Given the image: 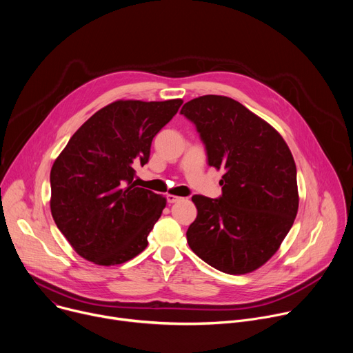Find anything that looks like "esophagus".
Returning a JSON list of instances; mask_svg holds the SVG:
<instances>
[{
    "instance_id": "34e87169",
    "label": "esophagus",
    "mask_w": 353,
    "mask_h": 353,
    "mask_svg": "<svg viewBox=\"0 0 353 353\" xmlns=\"http://www.w3.org/2000/svg\"><path fill=\"white\" fill-rule=\"evenodd\" d=\"M180 198L179 196H176V195H166V201H168V204H174V203H177Z\"/></svg>"
}]
</instances>
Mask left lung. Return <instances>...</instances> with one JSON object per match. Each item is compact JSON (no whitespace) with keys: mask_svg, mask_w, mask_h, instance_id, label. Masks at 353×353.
<instances>
[{"mask_svg":"<svg viewBox=\"0 0 353 353\" xmlns=\"http://www.w3.org/2000/svg\"><path fill=\"white\" fill-rule=\"evenodd\" d=\"M180 114L195 125L208 165L225 172L221 196L192 195L196 218L187 243L222 272L254 271L275 254L297 214L290 150L268 123L226 96L192 99Z\"/></svg>","mask_w":353,"mask_h":353,"instance_id":"left-lung-1","label":"left lung"}]
</instances>
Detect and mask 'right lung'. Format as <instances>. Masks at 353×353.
Listing matches in <instances>:
<instances>
[{
  "label": "right lung",
  "instance_id": "obj_1",
  "mask_svg": "<svg viewBox=\"0 0 353 353\" xmlns=\"http://www.w3.org/2000/svg\"><path fill=\"white\" fill-rule=\"evenodd\" d=\"M183 100H119L96 112L56 159L50 208L77 253L99 265L123 264L145 250L166 199L135 185L154 137Z\"/></svg>",
  "mask_w": 353,
  "mask_h": 353
}]
</instances>
